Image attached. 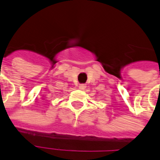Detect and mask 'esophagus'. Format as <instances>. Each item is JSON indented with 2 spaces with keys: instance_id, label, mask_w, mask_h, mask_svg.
Returning a JSON list of instances; mask_svg holds the SVG:
<instances>
[{
  "instance_id": "34e87169",
  "label": "esophagus",
  "mask_w": 160,
  "mask_h": 160,
  "mask_svg": "<svg viewBox=\"0 0 160 160\" xmlns=\"http://www.w3.org/2000/svg\"><path fill=\"white\" fill-rule=\"evenodd\" d=\"M79 88H80V90H85V88H86V85H84V84H81V85H79Z\"/></svg>"
}]
</instances>
